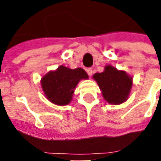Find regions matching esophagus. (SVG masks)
Masks as SVG:
<instances>
[{"mask_svg":"<svg viewBox=\"0 0 161 161\" xmlns=\"http://www.w3.org/2000/svg\"><path fill=\"white\" fill-rule=\"evenodd\" d=\"M86 71H87L88 75H89L90 77H91V75H92V72H93L92 69H91V68H88V69H86Z\"/></svg>","mask_w":161,"mask_h":161,"instance_id":"esophagus-1","label":"esophagus"}]
</instances>
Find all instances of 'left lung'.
Listing matches in <instances>:
<instances>
[{
  "mask_svg": "<svg viewBox=\"0 0 161 161\" xmlns=\"http://www.w3.org/2000/svg\"><path fill=\"white\" fill-rule=\"evenodd\" d=\"M106 101L112 104H120L127 100L131 90L133 79L123 70L111 65L105 67L103 72L93 76Z\"/></svg>",
  "mask_w": 161,
  "mask_h": 161,
  "instance_id": "left-lung-1",
  "label": "left lung"
}]
</instances>
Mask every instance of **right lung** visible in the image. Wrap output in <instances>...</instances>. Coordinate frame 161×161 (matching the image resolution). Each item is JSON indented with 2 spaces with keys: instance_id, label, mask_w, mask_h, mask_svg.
Segmentation results:
<instances>
[{
  "instance_id": "add662e5",
  "label": "right lung",
  "mask_w": 161,
  "mask_h": 161,
  "mask_svg": "<svg viewBox=\"0 0 161 161\" xmlns=\"http://www.w3.org/2000/svg\"><path fill=\"white\" fill-rule=\"evenodd\" d=\"M86 78L87 73L82 68L72 70L61 65L55 71H50L44 76L41 85L50 102L57 105H66L71 100L78 82Z\"/></svg>"
}]
</instances>
